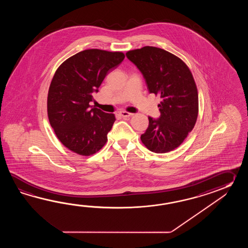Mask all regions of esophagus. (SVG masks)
<instances>
[{"mask_svg":"<svg viewBox=\"0 0 248 248\" xmlns=\"http://www.w3.org/2000/svg\"><path fill=\"white\" fill-rule=\"evenodd\" d=\"M120 115H122L123 118H127V117H131L133 113H130L128 111H120Z\"/></svg>","mask_w":248,"mask_h":248,"instance_id":"esophagus-1","label":"esophagus"}]
</instances>
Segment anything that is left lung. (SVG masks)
<instances>
[{
  "mask_svg": "<svg viewBox=\"0 0 248 248\" xmlns=\"http://www.w3.org/2000/svg\"><path fill=\"white\" fill-rule=\"evenodd\" d=\"M126 56L142 73L149 92L160 97V117L148 118L141 141L153 153L171 152L183 143L197 122L199 95L192 74L181 58L159 47L145 46Z\"/></svg>",
  "mask_w": 248,
  "mask_h": 248,
  "instance_id": "8db88e82",
  "label": "left lung"
}]
</instances>
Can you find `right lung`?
Masks as SVG:
<instances>
[{
  "instance_id": "right-lung-1",
  "label": "right lung",
  "mask_w": 248,
  "mask_h": 248,
  "mask_svg": "<svg viewBox=\"0 0 248 248\" xmlns=\"http://www.w3.org/2000/svg\"><path fill=\"white\" fill-rule=\"evenodd\" d=\"M124 58L120 51L91 48L67 58L57 69L47 93V117L58 140L70 151L90 156L107 142L115 115L90 103L108 72Z\"/></svg>"
}]
</instances>
